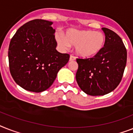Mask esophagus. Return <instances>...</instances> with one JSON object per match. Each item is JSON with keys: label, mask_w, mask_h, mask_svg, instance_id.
Returning <instances> with one entry per match:
<instances>
[{"label": "esophagus", "mask_w": 133, "mask_h": 133, "mask_svg": "<svg viewBox=\"0 0 133 133\" xmlns=\"http://www.w3.org/2000/svg\"><path fill=\"white\" fill-rule=\"evenodd\" d=\"M74 60H76V57H74V56H73V55H70V61H74Z\"/></svg>", "instance_id": "1"}]
</instances>
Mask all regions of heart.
I'll list each match as a JSON object with an SVG mask.
<instances>
[{"label": "heart", "instance_id": "heart-1", "mask_svg": "<svg viewBox=\"0 0 133 133\" xmlns=\"http://www.w3.org/2000/svg\"><path fill=\"white\" fill-rule=\"evenodd\" d=\"M57 43L64 49L76 46V53L83 58H91L100 53L104 48L106 37L104 33L92 30L70 29L65 36L57 35Z\"/></svg>", "mask_w": 133, "mask_h": 133}]
</instances>
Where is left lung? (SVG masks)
<instances>
[{"mask_svg":"<svg viewBox=\"0 0 133 133\" xmlns=\"http://www.w3.org/2000/svg\"><path fill=\"white\" fill-rule=\"evenodd\" d=\"M106 37L104 48L88 59H76L78 85L85 94L103 96L113 91L122 81L127 60V51L120 37L102 28Z\"/></svg>","mask_w":133,"mask_h":133,"instance_id":"left-lung-1","label":"left lung"}]
</instances>
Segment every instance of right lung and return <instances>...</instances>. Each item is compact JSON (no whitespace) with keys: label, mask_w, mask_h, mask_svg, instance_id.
I'll list each match as a JSON object with an SVG mask.
<instances>
[{"label":"right lung","mask_w":133,"mask_h":133,"mask_svg":"<svg viewBox=\"0 0 133 133\" xmlns=\"http://www.w3.org/2000/svg\"><path fill=\"white\" fill-rule=\"evenodd\" d=\"M52 24L48 20H31L19 28L11 39L10 73L16 83L27 91L39 93L48 89L70 59L68 54L56 50Z\"/></svg>","instance_id":"obj_1"}]
</instances>
